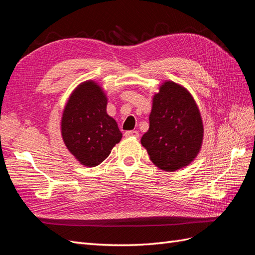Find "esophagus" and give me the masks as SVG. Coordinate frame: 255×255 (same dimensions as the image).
<instances>
[{
	"mask_svg": "<svg viewBox=\"0 0 255 255\" xmlns=\"http://www.w3.org/2000/svg\"><path fill=\"white\" fill-rule=\"evenodd\" d=\"M125 136L126 137H135V138H138V137H139V133H138L137 130H127V132L125 133Z\"/></svg>",
	"mask_w": 255,
	"mask_h": 255,
	"instance_id": "34e87169",
	"label": "esophagus"
}]
</instances>
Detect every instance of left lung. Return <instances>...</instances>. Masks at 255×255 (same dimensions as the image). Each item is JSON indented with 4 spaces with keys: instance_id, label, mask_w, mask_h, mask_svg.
Returning <instances> with one entry per match:
<instances>
[{
    "instance_id": "8db88e82",
    "label": "left lung",
    "mask_w": 255,
    "mask_h": 255,
    "mask_svg": "<svg viewBox=\"0 0 255 255\" xmlns=\"http://www.w3.org/2000/svg\"><path fill=\"white\" fill-rule=\"evenodd\" d=\"M150 128L141 144L161 170L189 165L201 149L203 125L194 98L184 87L165 82L153 98Z\"/></svg>"
}]
</instances>
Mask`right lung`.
<instances>
[{"label": "right lung", "instance_id": "add662e5", "mask_svg": "<svg viewBox=\"0 0 255 255\" xmlns=\"http://www.w3.org/2000/svg\"><path fill=\"white\" fill-rule=\"evenodd\" d=\"M106 105L107 99L101 87L88 81L72 92L64 110V142L84 166L101 164L121 140L122 133L117 122L107 115Z\"/></svg>", "mask_w": 255, "mask_h": 255}]
</instances>
